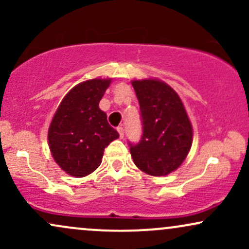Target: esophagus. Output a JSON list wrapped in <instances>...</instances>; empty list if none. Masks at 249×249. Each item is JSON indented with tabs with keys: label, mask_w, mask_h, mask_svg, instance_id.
Listing matches in <instances>:
<instances>
[{
	"label": "esophagus",
	"mask_w": 249,
	"mask_h": 249,
	"mask_svg": "<svg viewBox=\"0 0 249 249\" xmlns=\"http://www.w3.org/2000/svg\"><path fill=\"white\" fill-rule=\"evenodd\" d=\"M117 131H118L119 137H121V138H124V127H122V126L117 127Z\"/></svg>",
	"instance_id": "34e87169"
}]
</instances>
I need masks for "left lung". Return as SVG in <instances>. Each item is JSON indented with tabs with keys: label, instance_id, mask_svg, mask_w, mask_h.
<instances>
[{
	"label": "left lung",
	"instance_id": "obj_1",
	"mask_svg": "<svg viewBox=\"0 0 249 249\" xmlns=\"http://www.w3.org/2000/svg\"><path fill=\"white\" fill-rule=\"evenodd\" d=\"M141 107L142 136L130 144L136 166L153 177L167 176L190 152L193 130L184 104L170 85L157 78L132 81Z\"/></svg>",
	"mask_w": 249,
	"mask_h": 249
}]
</instances>
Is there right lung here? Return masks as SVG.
Returning a JSON list of instances; mask_svg holds the SVG:
<instances>
[{
  "label": "right lung",
  "mask_w": 249,
  "mask_h": 249,
  "mask_svg": "<svg viewBox=\"0 0 249 249\" xmlns=\"http://www.w3.org/2000/svg\"><path fill=\"white\" fill-rule=\"evenodd\" d=\"M111 78H95L73 87L62 99L48 131L53 159L64 172L81 178L101 165L104 148L119 137L108 125L99 102Z\"/></svg>",
  "instance_id": "right-lung-1"
}]
</instances>
